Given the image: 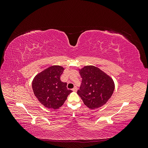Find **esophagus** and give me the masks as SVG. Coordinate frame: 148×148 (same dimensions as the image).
<instances>
[{
	"label": "esophagus",
	"mask_w": 148,
	"mask_h": 148,
	"mask_svg": "<svg viewBox=\"0 0 148 148\" xmlns=\"http://www.w3.org/2000/svg\"><path fill=\"white\" fill-rule=\"evenodd\" d=\"M77 89H77V88L76 87V86H75V87H74V88L72 89V91H75V92H76V91H77Z\"/></svg>",
	"instance_id": "esophagus-1"
}]
</instances>
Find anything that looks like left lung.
Wrapping results in <instances>:
<instances>
[{
  "mask_svg": "<svg viewBox=\"0 0 148 148\" xmlns=\"http://www.w3.org/2000/svg\"><path fill=\"white\" fill-rule=\"evenodd\" d=\"M79 70L82 82L77 94L84 105L95 109L106 104L114 91L113 79L92 65L85 66Z\"/></svg>",
  "mask_w": 148,
  "mask_h": 148,
  "instance_id": "obj_1",
  "label": "left lung"
}]
</instances>
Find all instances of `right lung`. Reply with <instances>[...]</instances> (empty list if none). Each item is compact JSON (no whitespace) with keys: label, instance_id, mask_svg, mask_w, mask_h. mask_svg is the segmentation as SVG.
<instances>
[{"label":"right lung","instance_id":"add662e5","mask_svg":"<svg viewBox=\"0 0 148 148\" xmlns=\"http://www.w3.org/2000/svg\"><path fill=\"white\" fill-rule=\"evenodd\" d=\"M64 70L61 66L53 65L38 74L33 80L32 88L35 96L48 109H59L72 92L67 89L66 83L60 80Z\"/></svg>","mask_w":148,"mask_h":148}]
</instances>
